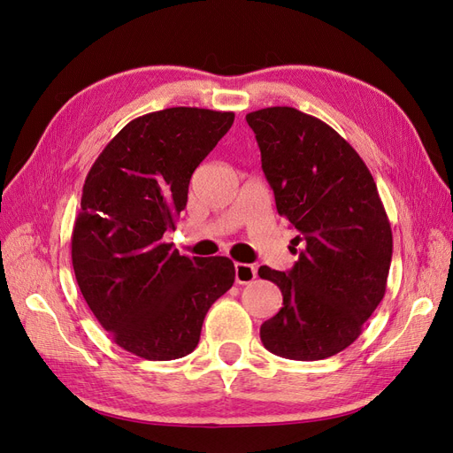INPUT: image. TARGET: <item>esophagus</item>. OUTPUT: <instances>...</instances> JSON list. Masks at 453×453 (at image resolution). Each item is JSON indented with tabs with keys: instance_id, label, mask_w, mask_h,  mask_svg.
Instances as JSON below:
<instances>
[{
	"instance_id": "1",
	"label": "esophagus",
	"mask_w": 453,
	"mask_h": 453,
	"mask_svg": "<svg viewBox=\"0 0 453 453\" xmlns=\"http://www.w3.org/2000/svg\"><path fill=\"white\" fill-rule=\"evenodd\" d=\"M234 272H236V276H234L236 283H240V285H248L257 278V268L253 265L236 263Z\"/></svg>"
}]
</instances>
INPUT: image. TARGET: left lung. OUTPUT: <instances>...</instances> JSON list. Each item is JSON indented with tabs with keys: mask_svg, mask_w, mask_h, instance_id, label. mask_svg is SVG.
Returning <instances> with one entry per match:
<instances>
[{
	"mask_svg": "<svg viewBox=\"0 0 453 453\" xmlns=\"http://www.w3.org/2000/svg\"><path fill=\"white\" fill-rule=\"evenodd\" d=\"M245 120L278 213L298 230L289 272L258 268L283 295L260 340L285 359L333 357L357 340L386 295L393 236L374 177L336 130L295 107L258 109Z\"/></svg>",
	"mask_w": 453,
	"mask_h": 453,
	"instance_id": "1",
	"label": "left lung"
}]
</instances>
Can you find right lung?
I'll use <instances>...</instances> for the list:
<instances>
[{"label": "right lung", "instance_id": "add662e5", "mask_svg": "<svg viewBox=\"0 0 453 453\" xmlns=\"http://www.w3.org/2000/svg\"><path fill=\"white\" fill-rule=\"evenodd\" d=\"M234 113L170 107L134 119L83 185L72 234L75 280L115 344L149 361L198 346L205 313L234 283L226 257H183L164 232L187 205L190 175Z\"/></svg>", "mask_w": 453, "mask_h": 453}]
</instances>
